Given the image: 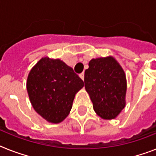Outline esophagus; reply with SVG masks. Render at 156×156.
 <instances>
[{
  "instance_id": "obj_1",
  "label": "esophagus",
  "mask_w": 156,
  "mask_h": 156,
  "mask_svg": "<svg viewBox=\"0 0 156 156\" xmlns=\"http://www.w3.org/2000/svg\"><path fill=\"white\" fill-rule=\"evenodd\" d=\"M79 77L82 78V80H84V73H82V74H79Z\"/></svg>"
}]
</instances>
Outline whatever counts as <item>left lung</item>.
I'll return each instance as SVG.
<instances>
[{
	"label": "left lung",
	"mask_w": 156,
	"mask_h": 156,
	"mask_svg": "<svg viewBox=\"0 0 156 156\" xmlns=\"http://www.w3.org/2000/svg\"><path fill=\"white\" fill-rule=\"evenodd\" d=\"M84 82L94 111L101 118L114 119L125 108L126 78L112 57L90 60Z\"/></svg>",
	"instance_id": "left-lung-1"
}]
</instances>
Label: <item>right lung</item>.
I'll return each mask as SVG.
<instances>
[{"instance_id": "1", "label": "right lung", "mask_w": 156, "mask_h": 156, "mask_svg": "<svg viewBox=\"0 0 156 156\" xmlns=\"http://www.w3.org/2000/svg\"><path fill=\"white\" fill-rule=\"evenodd\" d=\"M84 82L59 59L45 57L30 71L27 90L34 109L51 123H60L71 110L75 94Z\"/></svg>"}]
</instances>
